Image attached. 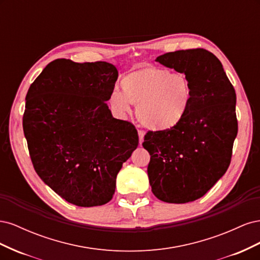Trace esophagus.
I'll list each match as a JSON object with an SVG mask.
<instances>
[{
  "instance_id": "esophagus-1",
  "label": "esophagus",
  "mask_w": 260,
  "mask_h": 260,
  "mask_svg": "<svg viewBox=\"0 0 260 260\" xmlns=\"http://www.w3.org/2000/svg\"><path fill=\"white\" fill-rule=\"evenodd\" d=\"M138 136H139V143H140V145H142L143 141H144V132L143 131H139L138 132Z\"/></svg>"
}]
</instances>
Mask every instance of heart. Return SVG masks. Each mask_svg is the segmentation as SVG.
Instances as JSON below:
<instances>
[{"label":"heart","instance_id":"obj_1","mask_svg":"<svg viewBox=\"0 0 260 260\" xmlns=\"http://www.w3.org/2000/svg\"><path fill=\"white\" fill-rule=\"evenodd\" d=\"M121 93L108 96L112 111L124 117L137 106V117L151 131L164 132L176 128L185 118L192 102L190 81L183 74L141 66L125 74L120 81Z\"/></svg>","mask_w":260,"mask_h":260}]
</instances>
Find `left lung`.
I'll list each match as a JSON object with an SVG mask.
<instances>
[{
	"instance_id": "8db88e82",
	"label": "left lung",
	"mask_w": 260,
	"mask_h": 260,
	"mask_svg": "<svg viewBox=\"0 0 260 260\" xmlns=\"http://www.w3.org/2000/svg\"><path fill=\"white\" fill-rule=\"evenodd\" d=\"M157 62L184 74L192 88L190 109L169 131L148 132L147 175L157 199L184 204L201 199L229 167L238 135L237 95L222 64L204 49L166 53Z\"/></svg>"
}]
</instances>
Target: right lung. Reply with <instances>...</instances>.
Returning a JSON list of instances; mask_svg holds the SVG:
<instances>
[{"label":"right lung","instance_id":"add662e5","mask_svg":"<svg viewBox=\"0 0 260 260\" xmlns=\"http://www.w3.org/2000/svg\"><path fill=\"white\" fill-rule=\"evenodd\" d=\"M118 70L106 61L56 59L26 95L22 128L38 176L80 207L113 199L122 164L138 147L136 128L116 119L106 102Z\"/></svg>","mask_w":260,"mask_h":260}]
</instances>
